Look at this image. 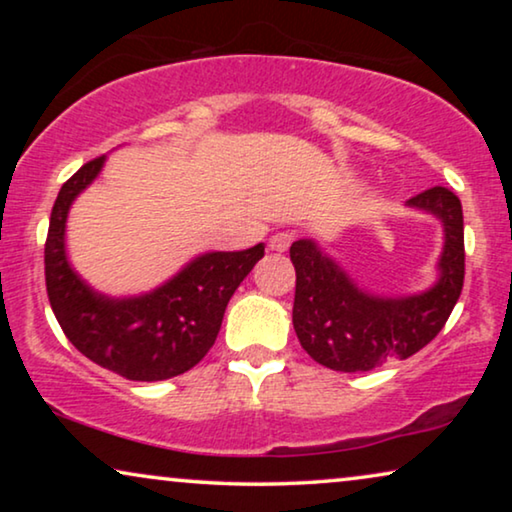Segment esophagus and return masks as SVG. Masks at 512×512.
<instances>
[{
    "label": "esophagus",
    "mask_w": 512,
    "mask_h": 512,
    "mask_svg": "<svg viewBox=\"0 0 512 512\" xmlns=\"http://www.w3.org/2000/svg\"><path fill=\"white\" fill-rule=\"evenodd\" d=\"M291 242H293V233H286V230H282V233H275V235L270 237L268 247L272 251H279V254H282V251H286V249L291 247Z\"/></svg>",
    "instance_id": "obj_1"
}]
</instances>
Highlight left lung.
<instances>
[{
	"mask_svg": "<svg viewBox=\"0 0 512 512\" xmlns=\"http://www.w3.org/2000/svg\"><path fill=\"white\" fill-rule=\"evenodd\" d=\"M440 219L445 233L438 282L403 298L375 296L356 286L314 240L291 244L296 268L293 328L321 366L366 373L391 359H408L440 333L464 286V212L450 188L433 186L408 200Z\"/></svg>",
	"mask_w": 512,
	"mask_h": 512,
	"instance_id": "left-lung-1",
	"label": "left lung"
}]
</instances>
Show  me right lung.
<instances>
[{
    "mask_svg": "<svg viewBox=\"0 0 512 512\" xmlns=\"http://www.w3.org/2000/svg\"><path fill=\"white\" fill-rule=\"evenodd\" d=\"M104 160L107 156L83 165L55 200L44 249L48 300L67 340L97 366L135 382L170 380L205 359L230 296L261 261L265 247L209 251L142 296H102L69 265L65 228L69 207L97 179Z\"/></svg>",
    "mask_w": 512,
    "mask_h": 512,
    "instance_id": "1",
    "label": "right lung"
}]
</instances>
